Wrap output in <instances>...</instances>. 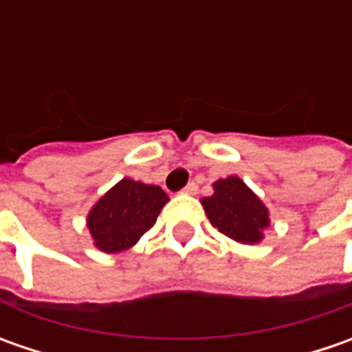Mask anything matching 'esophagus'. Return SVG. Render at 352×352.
Returning <instances> with one entry per match:
<instances>
[{"label": "esophagus", "instance_id": "esophagus-1", "mask_svg": "<svg viewBox=\"0 0 352 352\" xmlns=\"http://www.w3.org/2000/svg\"><path fill=\"white\" fill-rule=\"evenodd\" d=\"M184 194H188V196H194V194H197V184L196 182H190L186 188L182 190Z\"/></svg>", "mask_w": 352, "mask_h": 352}]
</instances>
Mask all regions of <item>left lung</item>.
<instances>
[{"label":"left lung","instance_id":"8db88e82","mask_svg":"<svg viewBox=\"0 0 352 352\" xmlns=\"http://www.w3.org/2000/svg\"><path fill=\"white\" fill-rule=\"evenodd\" d=\"M215 194L201 199L213 227L239 243H258L263 229L268 227V211L263 201L236 176L213 184Z\"/></svg>","mask_w":352,"mask_h":352}]
</instances>
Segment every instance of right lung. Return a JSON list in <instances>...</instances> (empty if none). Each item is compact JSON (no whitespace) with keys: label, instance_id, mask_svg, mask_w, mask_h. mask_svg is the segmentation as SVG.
<instances>
[{"label":"right lung","instance_id":"1","mask_svg":"<svg viewBox=\"0 0 352 352\" xmlns=\"http://www.w3.org/2000/svg\"><path fill=\"white\" fill-rule=\"evenodd\" d=\"M168 196L148 184L123 178L91 208L89 233L96 247L105 252H119L133 247L153 225Z\"/></svg>","mask_w":352,"mask_h":352}]
</instances>
